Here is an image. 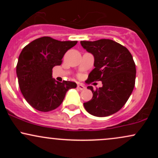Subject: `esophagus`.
I'll return each mask as SVG.
<instances>
[{
	"mask_svg": "<svg viewBox=\"0 0 158 158\" xmlns=\"http://www.w3.org/2000/svg\"><path fill=\"white\" fill-rule=\"evenodd\" d=\"M77 88H78V89L82 90L85 89V87L82 84H79V85H77Z\"/></svg>",
	"mask_w": 158,
	"mask_h": 158,
	"instance_id": "34e87169",
	"label": "esophagus"
}]
</instances>
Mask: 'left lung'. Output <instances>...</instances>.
<instances>
[{"label": "left lung", "instance_id": "obj_1", "mask_svg": "<svg viewBox=\"0 0 158 158\" xmlns=\"http://www.w3.org/2000/svg\"><path fill=\"white\" fill-rule=\"evenodd\" d=\"M81 45L94 57L95 68L88 75V84L102 81V87L94 90L93 97L84 103L85 110L95 117L115 114L126 104L135 85L136 68L131 52L113 40L81 41Z\"/></svg>", "mask_w": 158, "mask_h": 158}]
</instances>
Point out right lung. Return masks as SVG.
Listing matches in <instances>:
<instances>
[{"label": "right lung", "mask_w": 158, "mask_h": 158, "mask_svg": "<svg viewBox=\"0 0 158 158\" xmlns=\"http://www.w3.org/2000/svg\"><path fill=\"white\" fill-rule=\"evenodd\" d=\"M77 41H60L50 37L39 38L25 46L20 53L16 73L21 94L35 109L48 112L58 108L75 82H59L52 78V70L62 62L63 56Z\"/></svg>", "instance_id": "1"}]
</instances>
